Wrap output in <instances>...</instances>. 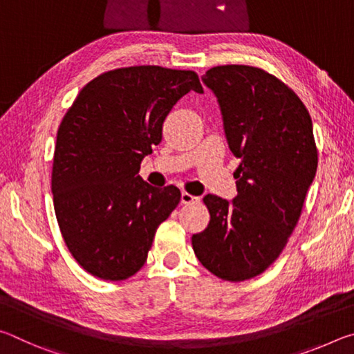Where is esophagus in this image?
I'll return each instance as SVG.
<instances>
[{"instance_id":"esophagus-1","label":"esophagus","mask_w":354,"mask_h":354,"mask_svg":"<svg viewBox=\"0 0 354 354\" xmlns=\"http://www.w3.org/2000/svg\"><path fill=\"white\" fill-rule=\"evenodd\" d=\"M196 201H200L198 196L190 195V194H187V192H183V194H181V203H183V205H190V203H196Z\"/></svg>"}]
</instances>
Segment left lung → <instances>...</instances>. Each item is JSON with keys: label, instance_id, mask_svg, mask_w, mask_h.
I'll use <instances>...</instances> for the list:
<instances>
[{"label": "left lung", "instance_id": "8db88e82", "mask_svg": "<svg viewBox=\"0 0 354 354\" xmlns=\"http://www.w3.org/2000/svg\"><path fill=\"white\" fill-rule=\"evenodd\" d=\"M201 80L241 164L234 200L203 198L211 220L192 247L212 274L239 283L266 272L295 230L319 164L313 120L292 88L261 68L220 65Z\"/></svg>", "mask_w": 354, "mask_h": 354}]
</instances>
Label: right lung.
Returning <instances> with one entry per match:
<instances>
[{
	"instance_id": "right-lung-1",
	"label": "right lung",
	"mask_w": 354,
	"mask_h": 354,
	"mask_svg": "<svg viewBox=\"0 0 354 354\" xmlns=\"http://www.w3.org/2000/svg\"><path fill=\"white\" fill-rule=\"evenodd\" d=\"M198 75L158 65L106 71L77 93L57 129L51 192L64 242L93 277L123 281L147 262L158 226L181 200L139 175L171 107Z\"/></svg>"
}]
</instances>
